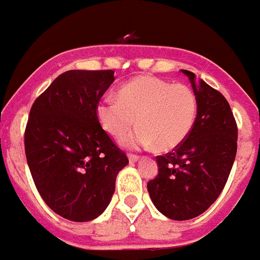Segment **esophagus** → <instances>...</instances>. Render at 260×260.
Wrapping results in <instances>:
<instances>
[{
    "mask_svg": "<svg viewBox=\"0 0 260 260\" xmlns=\"http://www.w3.org/2000/svg\"><path fill=\"white\" fill-rule=\"evenodd\" d=\"M138 159L139 155H137V154H128V160H130V162H137Z\"/></svg>",
    "mask_w": 260,
    "mask_h": 260,
    "instance_id": "obj_1",
    "label": "esophagus"
}]
</instances>
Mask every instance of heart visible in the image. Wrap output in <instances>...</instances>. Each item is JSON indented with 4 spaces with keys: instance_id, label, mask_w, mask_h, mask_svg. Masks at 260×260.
I'll use <instances>...</instances> for the list:
<instances>
[{
    "instance_id": "heart-1",
    "label": "heart",
    "mask_w": 260,
    "mask_h": 260,
    "mask_svg": "<svg viewBox=\"0 0 260 260\" xmlns=\"http://www.w3.org/2000/svg\"><path fill=\"white\" fill-rule=\"evenodd\" d=\"M198 114V98L183 83L155 77H139L119 89L118 100L106 96L96 105V118L107 134L119 139L138 121L125 139L130 147L156 145L162 151L175 149L187 138Z\"/></svg>"
}]
</instances>
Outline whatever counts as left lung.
<instances>
[{
  "label": "left lung",
  "mask_w": 260,
  "mask_h": 260,
  "mask_svg": "<svg viewBox=\"0 0 260 260\" xmlns=\"http://www.w3.org/2000/svg\"><path fill=\"white\" fill-rule=\"evenodd\" d=\"M198 98L194 127L170 153L156 156L159 171L147 183L154 206L174 220L201 215L215 202L224 188L237 155L238 126L223 94L205 82L195 85Z\"/></svg>",
  "instance_id": "left-lung-1"
}]
</instances>
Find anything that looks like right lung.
<instances>
[{
	"instance_id": "obj_1",
	"label": "right lung",
	"mask_w": 260,
	"mask_h": 260,
	"mask_svg": "<svg viewBox=\"0 0 260 260\" xmlns=\"http://www.w3.org/2000/svg\"><path fill=\"white\" fill-rule=\"evenodd\" d=\"M114 70H69L37 96L25 128V154L41 198L73 222L101 215L127 155L105 132L96 105Z\"/></svg>"
}]
</instances>
